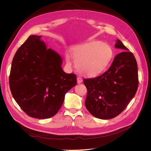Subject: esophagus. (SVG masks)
<instances>
[{
	"label": "esophagus",
	"mask_w": 151,
	"mask_h": 151,
	"mask_svg": "<svg viewBox=\"0 0 151 151\" xmlns=\"http://www.w3.org/2000/svg\"><path fill=\"white\" fill-rule=\"evenodd\" d=\"M77 83L80 84V83H82V82H83V79L81 78V77H78L77 78Z\"/></svg>",
	"instance_id": "esophagus-1"
}]
</instances>
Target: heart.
I'll return each mask as SVG.
<instances>
[{"mask_svg":"<svg viewBox=\"0 0 151 151\" xmlns=\"http://www.w3.org/2000/svg\"><path fill=\"white\" fill-rule=\"evenodd\" d=\"M72 54L77 69L84 76L95 77L104 71L113 57V51L108 45L99 41H91L81 44L73 49ZM68 65L71 57L67 55Z\"/></svg>","mask_w":151,"mask_h":151,"instance_id":"obj_1","label":"heart"}]
</instances>
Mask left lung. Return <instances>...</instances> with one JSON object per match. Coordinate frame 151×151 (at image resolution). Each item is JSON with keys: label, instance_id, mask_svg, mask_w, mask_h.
<instances>
[{"label": "left lung", "instance_id": "obj_1", "mask_svg": "<svg viewBox=\"0 0 151 151\" xmlns=\"http://www.w3.org/2000/svg\"><path fill=\"white\" fill-rule=\"evenodd\" d=\"M115 47L123 50L114 58L104 74L93 79H84L88 94L85 105L96 118H115L127 107L138 88V68L132 53L117 40Z\"/></svg>", "mask_w": 151, "mask_h": 151}]
</instances>
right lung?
<instances>
[{
    "label": "right lung",
    "instance_id": "add662e5",
    "mask_svg": "<svg viewBox=\"0 0 151 151\" xmlns=\"http://www.w3.org/2000/svg\"><path fill=\"white\" fill-rule=\"evenodd\" d=\"M41 38L30 36L17 50L9 86L14 99L27 115L46 119L57 114L77 82L74 74L63 70L60 55L47 48Z\"/></svg>",
    "mask_w": 151,
    "mask_h": 151
}]
</instances>
